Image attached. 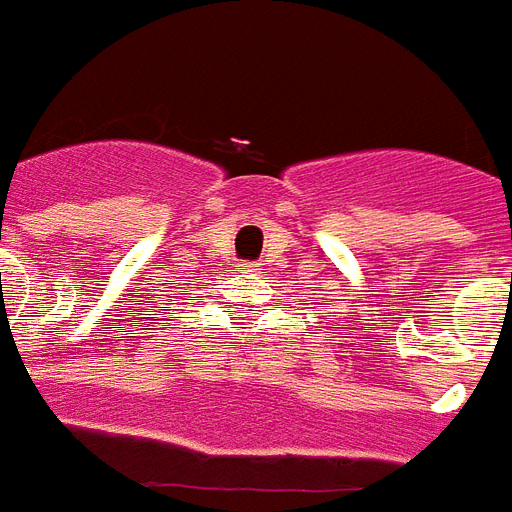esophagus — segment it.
I'll return each mask as SVG.
<instances>
[{"label":"esophagus","instance_id":"34e87169","mask_svg":"<svg viewBox=\"0 0 512 512\" xmlns=\"http://www.w3.org/2000/svg\"><path fill=\"white\" fill-rule=\"evenodd\" d=\"M244 271L252 273V271H257V268H255V265H252V263H249V265H244Z\"/></svg>","mask_w":512,"mask_h":512}]
</instances>
